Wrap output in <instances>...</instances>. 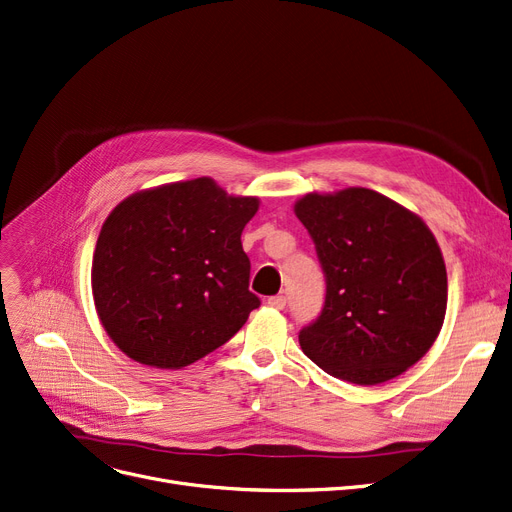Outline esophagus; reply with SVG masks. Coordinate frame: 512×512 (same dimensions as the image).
Returning <instances> with one entry per match:
<instances>
[{"instance_id": "esophagus-1", "label": "esophagus", "mask_w": 512, "mask_h": 512, "mask_svg": "<svg viewBox=\"0 0 512 512\" xmlns=\"http://www.w3.org/2000/svg\"><path fill=\"white\" fill-rule=\"evenodd\" d=\"M268 305H272L276 309H282L286 305V297L284 295H274V297L268 299Z\"/></svg>"}]
</instances>
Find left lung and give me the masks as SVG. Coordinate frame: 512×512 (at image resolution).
Masks as SVG:
<instances>
[{"label":"left lung","mask_w":512,"mask_h":512,"mask_svg":"<svg viewBox=\"0 0 512 512\" xmlns=\"http://www.w3.org/2000/svg\"><path fill=\"white\" fill-rule=\"evenodd\" d=\"M295 213L326 278L320 316L299 332L303 353L355 385L406 372L435 343L448 305L446 263L425 221L368 188L305 194Z\"/></svg>","instance_id":"8db88e82"}]
</instances>
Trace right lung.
I'll use <instances>...</instances> for the list:
<instances>
[{
    "label": "right lung",
    "mask_w": 512,
    "mask_h": 512,
    "mask_svg": "<svg viewBox=\"0 0 512 512\" xmlns=\"http://www.w3.org/2000/svg\"><path fill=\"white\" fill-rule=\"evenodd\" d=\"M253 196L211 177L131 194L100 230L92 291L117 347L154 368H182L230 341L261 305L240 234Z\"/></svg>",
    "instance_id": "obj_1"
}]
</instances>
